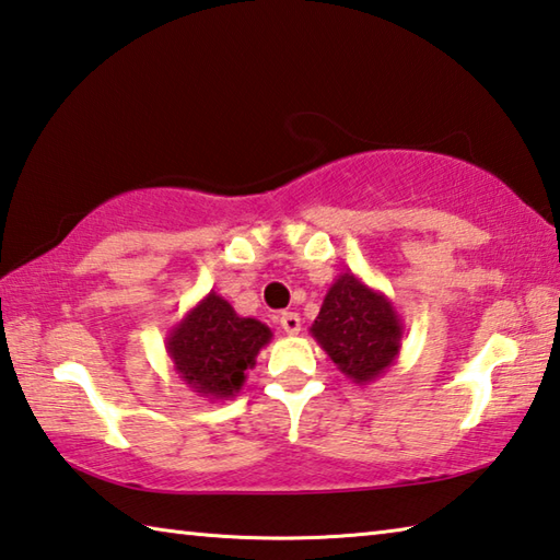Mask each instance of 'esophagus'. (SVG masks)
Masks as SVG:
<instances>
[{
	"label": "esophagus",
	"instance_id": "1",
	"mask_svg": "<svg viewBox=\"0 0 560 560\" xmlns=\"http://www.w3.org/2000/svg\"><path fill=\"white\" fill-rule=\"evenodd\" d=\"M279 324L283 328V334H289V336H296L301 330V318H299V314H291V311H283V314L279 316Z\"/></svg>",
	"mask_w": 560,
	"mask_h": 560
}]
</instances>
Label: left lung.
Returning a JSON list of instances; mask_svg holds the SVG:
<instances>
[{
	"label": "left lung",
	"mask_w": 560,
	"mask_h": 560,
	"mask_svg": "<svg viewBox=\"0 0 560 560\" xmlns=\"http://www.w3.org/2000/svg\"><path fill=\"white\" fill-rule=\"evenodd\" d=\"M402 318L383 291L343 271L330 283L311 336L336 368L358 385H368L390 368L402 348Z\"/></svg>",
	"instance_id": "obj_1"
}]
</instances>
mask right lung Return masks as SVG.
I'll return each mask as SVG.
<instances>
[{"label":"right lung","mask_w":560,"mask_h":560,"mask_svg":"<svg viewBox=\"0 0 560 560\" xmlns=\"http://www.w3.org/2000/svg\"><path fill=\"white\" fill-rule=\"evenodd\" d=\"M271 328L236 314L230 301L210 291L170 328L165 338L175 373L187 387L210 400H230L257 365L259 350L271 340Z\"/></svg>","instance_id":"obj_1"}]
</instances>
